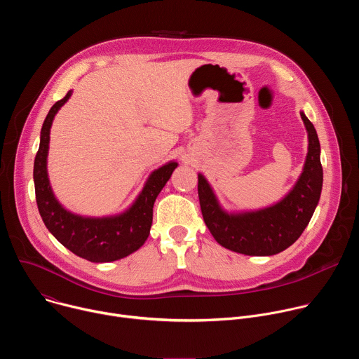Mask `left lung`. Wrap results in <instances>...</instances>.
I'll return each instance as SVG.
<instances>
[{"instance_id":"1","label":"left lung","mask_w":359,"mask_h":359,"mask_svg":"<svg viewBox=\"0 0 359 359\" xmlns=\"http://www.w3.org/2000/svg\"><path fill=\"white\" fill-rule=\"evenodd\" d=\"M301 118L309 132V155L297 184L276 206L252 213L227 215L220 209L206 179L198 175L197 191L203 220L223 247L247 255H273L295 243L310 223L323 189V166L316 128L302 112Z\"/></svg>"}]
</instances>
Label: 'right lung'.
<instances>
[{
  "mask_svg": "<svg viewBox=\"0 0 359 359\" xmlns=\"http://www.w3.org/2000/svg\"><path fill=\"white\" fill-rule=\"evenodd\" d=\"M71 90L49 109L42 129L34 162L35 198L39 215L54 237L79 257L93 263L119 260L136 251L146 241L151 220L153 203L170 179L177 163L170 162L153 172L139 198L126 213L118 217L83 219L68 213L55 200L46 175L49 129L58 109L69 99Z\"/></svg>",
  "mask_w": 359,
  "mask_h": 359,
  "instance_id": "add662e5",
  "label": "right lung"
}]
</instances>
